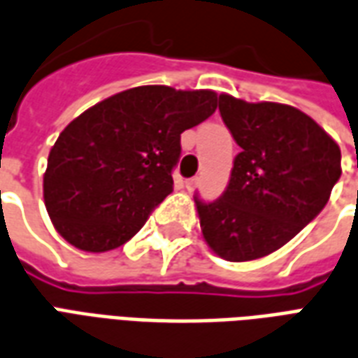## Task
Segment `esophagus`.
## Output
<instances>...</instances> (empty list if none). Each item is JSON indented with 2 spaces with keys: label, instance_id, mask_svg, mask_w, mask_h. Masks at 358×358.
I'll list each match as a JSON object with an SVG mask.
<instances>
[{
  "label": "esophagus",
  "instance_id": "34e87169",
  "mask_svg": "<svg viewBox=\"0 0 358 358\" xmlns=\"http://www.w3.org/2000/svg\"><path fill=\"white\" fill-rule=\"evenodd\" d=\"M197 184H199V178L186 180V189H187V192H194L195 187H197Z\"/></svg>",
  "mask_w": 358,
  "mask_h": 358
}]
</instances>
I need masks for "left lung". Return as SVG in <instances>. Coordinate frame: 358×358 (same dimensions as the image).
<instances>
[{
  "mask_svg": "<svg viewBox=\"0 0 358 358\" xmlns=\"http://www.w3.org/2000/svg\"><path fill=\"white\" fill-rule=\"evenodd\" d=\"M218 109L241 153L222 197L195 201L203 240L224 261H255L285 245L324 209L341 176V151L292 105L220 94Z\"/></svg>",
  "mask_w": 358,
  "mask_h": 358,
  "instance_id": "left-lung-1",
  "label": "left lung"
}]
</instances>
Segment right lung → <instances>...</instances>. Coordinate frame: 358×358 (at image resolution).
<instances>
[{
  "label": "right lung",
  "mask_w": 358,
  "mask_h": 358,
  "mask_svg": "<svg viewBox=\"0 0 358 358\" xmlns=\"http://www.w3.org/2000/svg\"><path fill=\"white\" fill-rule=\"evenodd\" d=\"M217 105L213 90L138 86L84 110L59 134L43 172L55 230L86 253L126 243L172 192L180 134Z\"/></svg>",
  "instance_id": "obj_1"
}]
</instances>
